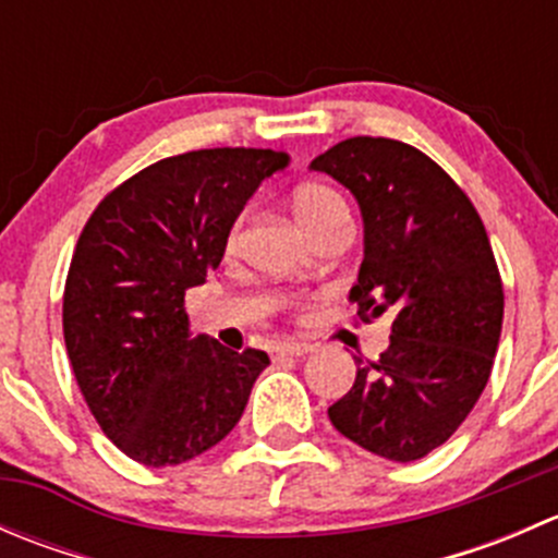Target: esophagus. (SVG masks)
Segmentation results:
<instances>
[{
  "label": "esophagus",
  "mask_w": 558,
  "mask_h": 558,
  "mask_svg": "<svg viewBox=\"0 0 558 558\" xmlns=\"http://www.w3.org/2000/svg\"><path fill=\"white\" fill-rule=\"evenodd\" d=\"M307 353H313V345L311 342H280L278 348H275V356H307Z\"/></svg>",
  "instance_id": "esophagus-1"
}]
</instances>
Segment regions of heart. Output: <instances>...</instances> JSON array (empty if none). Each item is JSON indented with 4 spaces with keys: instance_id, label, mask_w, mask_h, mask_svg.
Instances as JSON below:
<instances>
[{
    "instance_id": "1",
    "label": "heart",
    "mask_w": 558,
    "mask_h": 558,
    "mask_svg": "<svg viewBox=\"0 0 558 558\" xmlns=\"http://www.w3.org/2000/svg\"><path fill=\"white\" fill-rule=\"evenodd\" d=\"M291 210H294L296 223H300L311 238H315V234L324 227H329V223L345 221L348 218V207L345 202H342V196L324 183L300 185V189L294 191V196H291ZM240 229H243V218H238V221L232 223V229H229V247L238 245Z\"/></svg>"
}]
</instances>
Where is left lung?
Segmentation results:
<instances>
[{"label":"left lung","instance_id":"obj_1","mask_svg":"<svg viewBox=\"0 0 558 558\" xmlns=\"http://www.w3.org/2000/svg\"><path fill=\"white\" fill-rule=\"evenodd\" d=\"M311 170L345 185L362 210L356 313L391 315L388 348L373 364L353 356L356 380L329 421L364 451L424 459L459 429L492 375L505 294L486 227L448 172L399 140H342Z\"/></svg>","mask_w":558,"mask_h":558}]
</instances>
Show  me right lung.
<instances>
[{
    "mask_svg": "<svg viewBox=\"0 0 558 558\" xmlns=\"http://www.w3.org/2000/svg\"><path fill=\"white\" fill-rule=\"evenodd\" d=\"M289 161L267 148L189 150L129 178L88 218L64 286V342L88 410L129 459L183 464L238 426L269 356L191 337L183 300Z\"/></svg>",
    "mask_w": 558,
    "mask_h": 558,
    "instance_id": "1",
    "label": "right lung"
}]
</instances>
